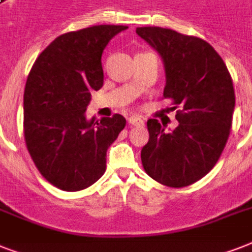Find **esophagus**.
I'll return each instance as SVG.
<instances>
[{
	"instance_id": "34e87169",
	"label": "esophagus",
	"mask_w": 252,
	"mask_h": 252,
	"mask_svg": "<svg viewBox=\"0 0 252 252\" xmlns=\"http://www.w3.org/2000/svg\"><path fill=\"white\" fill-rule=\"evenodd\" d=\"M128 123H129L130 126H141L144 124V120H142L140 116L137 115H132L128 118Z\"/></svg>"
}]
</instances>
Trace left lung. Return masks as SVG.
Returning <instances> with one entry per match:
<instances>
[{
  "label": "left lung",
  "mask_w": 252,
  "mask_h": 252,
  "mask_svg": "<svg viewBox=\"0 0 252 252\" xmlns=\"http://www.w3.org/2000/svg\"><path fill=\"white\" fill-rule=\"evenodd\" d=\"M165 63L163 96L171 99L179 126L166 133L148 120L149 141L141 150L144 170L172 188L191 186L219 161L230 134L235 95L226 65L209 43L162 27H137Z\"/></svg>",
  "instance_id": "obj_1"
}]
</instances>
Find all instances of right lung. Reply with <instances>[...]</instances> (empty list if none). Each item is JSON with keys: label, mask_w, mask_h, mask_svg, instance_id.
I'll use <instances>...</instances> for the list:
<instances>
[{"label": "right lung", "mask_w": 252, "mask_h": 252, "mask_svg": "<svg viewBox=\"0 0 252 252\" xmlns=\"http://www.w3.org/2000/svg\"><path fill=\"white\" fill-rule=\"evenodd\" d=\"M126 26L100 25L56 37L39 55L23 95V133L41 175L63 191L90 187L106 171V153L126 126L115 114L87 122L91 93L103 86L102 53Z\"/></svg>", "instance_id": "add662e5"}]
</instances>
